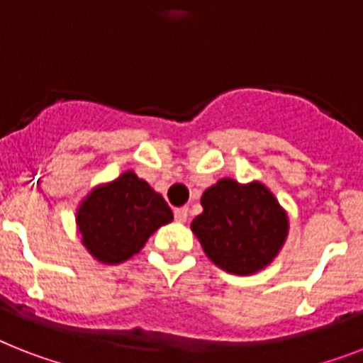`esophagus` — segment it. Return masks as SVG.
<instances>
[{
	"label": "esophagus",
	"instance_id": "34e87169",
	"mask_svg": "<svg viewBox=\"0 0 363 363\" xmlns=\"http://www.w3.org/2000/svg\"><path fill=\"white\" fill-rule=\"evenodd\" d=\"M173 216H175L177 222L184 223L188 220V208L186 207H181V208H175V212H173Z\"/></svg>",
	"mask_w": 363,
	"mask_h": 363
}]
</instances>
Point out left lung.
<instances>
[{
  "label": "left lung",
  "instance_id": "1",
  "mask_svg": "<svg viewBox=\"0 0 363 363\" xmlns=\"http://www.w3.org/2000/svg\"><path fill=\"white\" fill-rule=\"evenodd\" d=\"M203 212L191 222L212 263L238 276L267 267L287 237L289 222L261 182L222 179L205 190Z\"/></svg>",
  "mask_w": 363,
  "mask_h": 363
}]
</instances>
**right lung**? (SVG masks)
Masks as SVG:
<instances>
[{
	"instance_id": "1",
	"label": "right lung",
	"mask_w": 363,
	"mask_h": 363,
	"mask_svg": "<svg viewBox=\"0 0 363 363\" xmlns=\"http://www.w3.org/2000/svg\"><path fill=\"white\" fill-rule=\"evenodd\" d=\"M76 220L91 255L102 263L117 264L140 252L160 225L172 222L173 212L160 194L126 172L91 191Z\"/></svg>"
}]
</instances>
